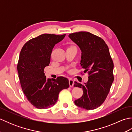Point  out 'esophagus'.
<instances>
[{
	"label": "esophagus",
	"mask_w": 132,
	"mask_h": 132,
	"mask_svg": "<svg viewBox=\"0 0 132 132\" xmlns=\"http://www.w3.org/2000/svg\"><path fill=\"white\" fill-rule=\"evenodd\" d=\"M69 85L70 87H73L74 86V80L72 79H69Z\"/></svg>",
	"instance_id": "34e87169"
}]
</instances>
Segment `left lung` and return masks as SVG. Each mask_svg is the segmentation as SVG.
Here are the masks:
<instances>
[{
  "label": "left lung",
  "instance_id": "left-lung-1",
  "mask_svg": "<svg viewBox=\"0 0 132 132\" xmlns=\"http://www.w3.org/2000/svg\"><path fill=\"white\" fill-rule=\"evenodd\" d=\"M69 37L79 47L80 65L84 73L89 75L85 85L75 82L74 87L82 88L83 94L74 103L87 110L96 109L105 101L114 80L113 62L108 47L102 38L88 32L71 33Z\"/></svg>",
  "mask_w": 132,
  "mask_h": 132
}]
</instances>
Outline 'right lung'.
I'll list each match as a JSON object with an SVG mask.
<instances>
[{
  "label": "right lung",
  "instance_id": "obj_1",
  "mask_svg": "<svg viewBox=\"0 0 132 132\" xmlns=\"http://www.w3.org/2000/svg\"><path fill=\"white\" fill-rule=\"evenodd\" d=\"M66 35L43 34L27 41L22 47L18 63L19 78L28 100L38 109H46L57 102L60 92L69 87L68 78L47 79L44 68L49 66L53 47Z\"/></svg>",
  "mask_w": 132,
  "mask_h": 132
}]
</instances>
